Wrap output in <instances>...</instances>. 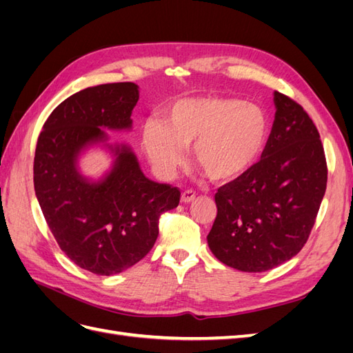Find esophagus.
Wrapping results in <instances>:
<instances>
[{"label":"esophagus","mask_w":353,"mask_h":353,"mask_svg":"<svg viewBox=\"0 0 353 353\" xmlns=\"http://www.w3.org/2000/svg\"><path fill=\"white\" fill-rule=\"evenodd\" d=\"M196 199V193L193 190H187V191H184L183 194H181V201L183 203H190V201H193Z\"/></svg>","instance_id":"1"}]
</instances>
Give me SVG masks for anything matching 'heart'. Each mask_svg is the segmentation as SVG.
<instances>
[{
	"label": "heart",
	"instance_id": "1",
	"mask_svg": "<svg viewBox=\"0 0 353 353\" xmlns=\"http://www.w3.org/2000/svg\"><path fill=\"white\" fill-rule=\"evenodd\" d=\"M268 138V117L258 104L225 97L175 103L159 122H147L141 143L157 174L170 178L183 166L185 147L212 181L241 176L259 159Z\"/></svg>",
	"mask_w": 353,
	"mask_h": 353
}]
</instances>
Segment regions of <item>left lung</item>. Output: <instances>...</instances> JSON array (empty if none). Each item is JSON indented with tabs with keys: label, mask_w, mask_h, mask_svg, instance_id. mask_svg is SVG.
Listing matches in <instances>:
<instances>
[{
	"label": "left lung",
	"mask_w": 353,
	"mask_h": 353,
	"mask_svg": "<svg viewBox=\"0 0 353 353\" xmlns=\"http://www.w3.org/2000/svg\"><path fill=\"white\" fill-rule=\"evenodd\" d=\"M275 119L261 160L215 194L212 253L243 272L270 271L302 250L327 188V162L309 114L275 91Z\"/></svg>",
	"instance_id": "left-lung-1"
}]
</instances>
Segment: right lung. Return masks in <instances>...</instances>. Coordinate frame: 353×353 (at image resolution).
Returning <instances> with one entry per match:
<instances>
[{"instance_id":"add662e5","label":"right lung","mask_w":353,"mask_h":353,"mask_svg":"<svg viewBox=\"0 0 353 353\" xmlns=\"http://www.w3.org/2000/svg\"><path fill=\"white\" fill-rule=\"evenodd\" d=\"M138 99L134 82L85 88L52 110L37 143L34 185L44 218L68 258L97 275L140 262L156 243L160 215L181 197L176 187L148 179L126 144H105L114 162L100 181L79 174L81 152L109 140L103 128L131 130Z\"/></svg>"}]
</instances>
